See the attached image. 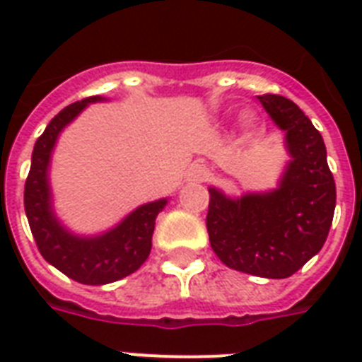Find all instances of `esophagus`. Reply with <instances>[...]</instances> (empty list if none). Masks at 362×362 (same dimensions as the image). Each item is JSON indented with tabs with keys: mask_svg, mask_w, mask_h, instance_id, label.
<instances>
[{
	"mask_svg": "<svg viewBox=\"0 0 362 362\" xmlns=\"http://www.w3.org/2000/svg\"><path fill=\"white\" fill-rule=\"evenodd\" d=\"M209 178V170L204 165H192L187 170V180L192 182H204Z\"/></svg>",
	"mask_w": 362,
	"mask_h": 362,
	"instance_id": "esophagus-1",
	"label": "esophagus"
}]
</instances>
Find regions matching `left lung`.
I'll use <instances>...</instances> for the list:
<instances>
[{
  "label": "left lung",
  "mask_w": 362,
  "mask_h": 362,
  "mask_svg": "<svg viewBox=\"0 0 362 362\" xmlns=\"http://www.w3.org/2000/svg\"><path fill=\"white\" fill-rule=\"evenodd\" d=\"M259 101L286 131L291 159L278 187L227 197L209 187L210 246L229 269L261 278H289L320 252L331 229L337 186L321 133L291 99L264 93Z\"/></svg>",
  "instance_id": "8db88e82"
}]
</instances>
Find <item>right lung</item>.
Listing matches in <instances>:
<instances>
[{
	"label": "right lung",
	"instance_id": "right-lung-1",
	"mask_svg": "<svg viewBox=\"0 0 362 362\" xmlns=\"http://www.w3.org/2000/svg\"><path fill=\"white\" fill-rule=\"evenodd\" d=\"M98 101H105V98L82 99L54 116L33 146L24 187L25 216L41 255L71 280L86 286H105L141 269L152 250L156 218L167 204V199L141 204L118 226L95 237H81L59 223L54 214L48 182L52 150L65 125L75 120L88 105Z\"/></svg>",
	"mask_w": 362,
	"mask_h": 362
}]
</instances>
